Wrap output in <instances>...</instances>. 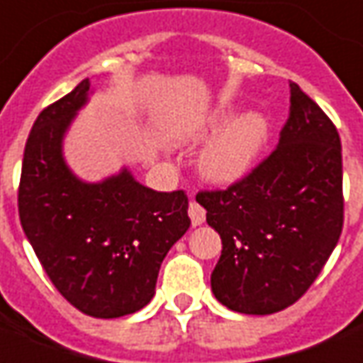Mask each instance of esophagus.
<instances>
[{
	"label": "esophagus",
	"mask_w": 363,
	"mask_h": 363,
	"mask_svg": "<svg viewBox=\"0 0 363 363\" xmlns=\"http://www.w3.org/2000/svg\"><path fill=\"white\" fill-rule=\"evenodd\" d=\"M187 214H189V218H191L193 226H199V224H203V222H205V218H207V211L201 207L199 203H195V201H191V203H189Z\"/></svg>",
	"instance_id": "34e87169"
}]
</instances>
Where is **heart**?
<instances>
[{"label":"heart","mask_w":363,"mask_h":363,"mask_svg":"<svg viewBox=\"0 0 363 363\" xmlns=\"http://www.w3.org/2000/svg\"><path fill=\"white\" fill-rule=\"evenodd\" d=\"M232 113L234 106H218L213 113H208L205 123L193 137L203 139L208 133H214L232 118ZM269 135L271 125L261 112L251 110L238 116L201 152L199 168L203 176L214 184H232L242 179L261 158L269 143Z\"/></svg>","instance_id":"heart-1"}]
</instances>
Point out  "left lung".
Returning <instances> with one entry per match:
<instances>
[{
  "label": "left lung",
  "instance_id": "1",
  "mask_svg": "<svg viewBox=\"0 0 363 363\" xmlns=\"http://www.w3.org/2000/svg\"><path fill=\"white\" fill-rule=\"evenodd\" d=\"M222 240L211 274L216 300L269 315L308 292L345 222L340 137L329 116L290 81V118L277 149L226 189L197 193Z\"/></svg>",
  "mask_w": 363,
  "mask_h": 363
}]
</instances>
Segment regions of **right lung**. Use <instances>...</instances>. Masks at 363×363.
Listing matches in <instances>:
<instances>
[{"instance_id":"obj_1","label":"right lung","mask_w":363,"mask_h":363,"mask_svg":"<svg viewBox=\"0 0 363 363\" xmlns=\"http://www.w3.org/2000/svg\"><path fill=\"white\" fill-rule=\"evenodd\" d=\"M91 83L40 112L26 139L18 216L60 294L91 317L116 319L155 296L166 253L189 228L185 191H155L127 170L100 184L73 176L62 155L67 127Z\"/></svg>"}]
</instances>
